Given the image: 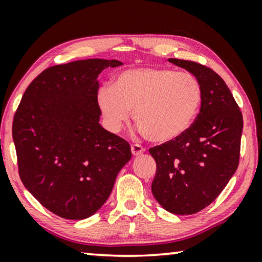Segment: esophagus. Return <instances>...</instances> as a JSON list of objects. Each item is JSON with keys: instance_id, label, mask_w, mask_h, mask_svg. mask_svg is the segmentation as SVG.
Returning a JSON list of instances; mask_svg holds the SVG:
<instances>
[{"instance_id": "34e87169", "label": "esophagus", "mask_w": 262, "mask_h": 262, "mask_svg": "<svg viewBox=\"0 0 262 262\" xmlns=\"http://www.w3.org/2000/svg\"><path fill=\"white\" fill-rule=\"evenodd\" d=\"M131 151H132V155H134V156H139V155H142L143 152H144V148H143V146L139 145V144H132L131 145Z\"/></svg>"}]
</instances>
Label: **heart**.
Wrapping results in <instances>:
<instances>
[{
    "mask_svg": "<svg viewBox=\"0 0 262 262\" xmlns=\"http://www.w3.org/2000/svg\"><path fill=\"white\" fill-rule=\"evenodd\" d=\"M203 88L191 73L166 68H132L114 77L112 87L98 93V106L107 127L119 131L134 111V120L152 143L181 137L198 116Z\"/></svg>",
    "mask_w": 262,
    "mask_h": 262,
    "instance_id": "heart-1",
    "label": "heart"
}]
</instances>
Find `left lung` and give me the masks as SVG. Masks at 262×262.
I'll return each mask as SVG.
<instances>
[{
	"instance_id": "left-lung-1",
	"label": "left lung",
	"mask_w": 262,
	"mask_h": 262,
	"mask_svg": "<svg viewBox=\"0 0 262 262\" xmlns=\"http://www.w3.org/2000/svg\"><path fill=\"white\" fill-rule=\"evenodd\" d=\"M168 60L198 78L203 100L181 137L149 149L156 162L151 191L169 212L193 214L221 194L237 169L243 118L230 89L212 69L191 60Z\"/></svg>"
}]
</instances>
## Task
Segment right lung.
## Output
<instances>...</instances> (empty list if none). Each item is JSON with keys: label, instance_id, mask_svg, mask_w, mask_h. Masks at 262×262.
Instances as JSON below:
<instances>
[{"label": "right lung", "instance_id": "obj_1", "mask_svg": "<svg viewBox=\"0 0 262 262\" xmlns=\"http://www.w3.org/2000/svg\"><path fill=\"white\" fill-rule=\"evenodd\" d=\"M116 59L50 67L24 93L13 120L17 168L32 195L57 216L84 220L101 207L130 144L99 124V75Z\"/></svg>", "mask_w": 262, "mask_h": 262}]
</instances>
